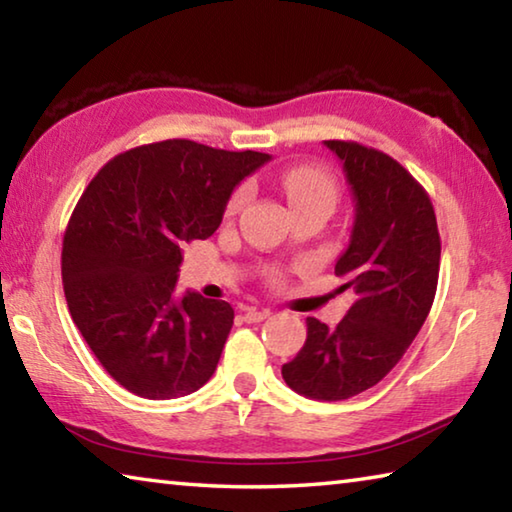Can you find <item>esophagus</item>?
<instances>
[{"instance_id":"obj_1","label":"esophagus","mask_w":512,"mask_h":512,"mask_svg":"<svg viewBox=\"0 0 512 512\" xmlns=\"http://www.w3.org/2000/svg\"><path fill=\"white\" fill-rule=\"evenodd\" d=\"M268 316H271V309H246L244 314L248 323H262V320H266Z\"/></svg>"}]
</instances>
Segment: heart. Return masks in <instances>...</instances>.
<instances>
[{
    "instance_id": "heart-1",
    "label": "heart",
    "mask_w": 512,
    "mask_h": 512,
    "mask_svg": "<svg viewBox=\"0 0 512 512\" xmlns=\"http://www.w3.org/2000/svg\"><path fill=\"white\" fill-rule=\"evenodd\" d=\"M280 185L289 198L293 212L314 205H325L329 210H334L336 198H339V187H336L332 173L323 167H316V164H298V167L287 169L282 173ZM246 201L248 187H239L237 192L230 196L228 205H225V212L237 214L241 207L246 205Z\"/></svg>"
}]
</instances>
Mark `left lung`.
Here are the masks:
<instances>
[{
  "label": "left lung",
  "instance_id": "1",
  "mask_svg": "<svg viewBox=\"0 0 512 512\" xmlns=\"http://www.w3.org/2000/svg\"><path fill=\"white\" fill-rule=\"evenodd\" d=\"M354 196L350 246L334 273L357 300L334 329L307 318V341L282 366L293 391L339 402L368 391L409 350L436 298L440 235L424 187L391 155L327 140Z\"/></svg>",
  "mask_w": 512,
  "mask_h": 512
}]
</instances>
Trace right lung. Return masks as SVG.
Here are the masks:
<instances>
[{
    "label": "right lung",
    "instance_id": "add662e5",
    "mask_svg": "<svg viewBox=\"0 0 512 512\" xmlns=\"http://www.w3.org/2000/svg\"><path fill=\"white\" fill-rule=\"evenodd\" d=\"M268 153L164 140L119 153L90 180L63 239L69 314L108 375L173 400L214 375L235 309L187 291L183 248L212 237L225 203Z\"/></svg>",
    "mask_w": 512,
    "mask_h": 512
}]
</instances>
